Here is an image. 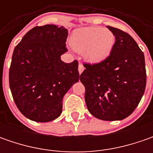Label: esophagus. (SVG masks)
Returning <instances> with one entry per match:
<instances>
[{
  "label": "esophagus",
  "instance_id": "34e87169",
  "mask_svg": "<svg viewBox=\"0 0 153 153\" xmlns=\"http://www.w3.org/2000/svg\"><path fill=\"white\" fill-rule=\"evenodd\" d=\"M83 71H84V66L82 64H79V65H78V71H79V74L82 73Z\"/></svg>",
  "mask_w": 153,
  "mask_h": 153
}]
</instances>
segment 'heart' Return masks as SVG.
I'll use <instances>...</instances> for the list:
<instances>
[{
  "mask_svg": "<svg viewBox=\"0 0 153 153\" xmlns=\"http://www.w3.org/2000/svg\"><path fill=\"white\" fill-rule=\"evenodd\" d=\"M115 43V36L101 27H85L76 30L71 37V46L79 53H84L88 62L96 64L105 60Z\"/></svg>",
  "mask_w": 153,
  "mask_h": 153,
  "instance_id": "b5f03b06",
  "label": "heart"
}]
</instances>
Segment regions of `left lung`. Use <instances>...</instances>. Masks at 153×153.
<instances>
[{
    "label": "left lung",
    "instance_id": "left-lung-1",
    "mask_svg": "<svg viewBox=\"0 0 153 153\" xmlns=\"http://www.w3.org/2000/svg\"><path fill=\"white\" fill-rule=\"evenodd\" d=\"M115 36L110 55L96 64L84 63L80 76L88 111L100 120L126 118L137 107L146 84L145 57L128 33L107 26Z\"/></svg>",
    "mask_w": 153,
    "mask_h": 153
}]
</instances>
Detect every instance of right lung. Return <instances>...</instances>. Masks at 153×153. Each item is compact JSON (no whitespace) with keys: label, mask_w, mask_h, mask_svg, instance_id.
Returning a JSON list of instances; mask_svg holds the SVG:
<instances>
[{"label":"right lung","mask_w":153,"mask_h":153,"mask_svg":"<svg viewBox=\"0 0 153 153\" xmlns=\"http://www.w3.org/2000/svg\"><path fill=\"white\" fill-rule=\"evenodd\" d=\"M68 30L63 26H36L15 47L9 86L15 104L27 118L39 123L56 119L65 94L79 80L78 62L65 63Z\"/></svg>","instance_id":"obj_1"}]
</instances>
